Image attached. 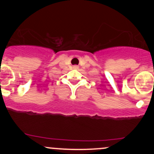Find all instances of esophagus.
Here are the masks:
<instances>
[{
    "label": "esophagus",
    "instance_id": "1",
    "mask_svg": "<svg viewBox=\"0 0 154 154\" xmlns=\"http://www.w3.org/2000/svg\"><path fill=\"white\" fill-rule=\"evenodd\" d=\"M73 68L74 69H78V66H74Z\"/></svg>",
    "mask_w": 154,
    "mask_h": 154
}]
</instances>
